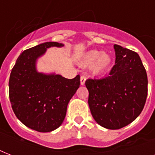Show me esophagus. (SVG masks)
I'll use <instances>...</instances> for the list:
<instances>
[{"label":"esophagus","mask_w":155,"mask_h":155,"mask_svg":"<svg viewBox=\"0 0 155 155\" xmlns=\"http://www.w3.org/2000/svg\"><path fill=\"white\" fill-rule=\"evenodd\" d=\"M85 81H86V76L85 75H81V77H80V84L81 85H84Z\"/></svg>","instance_id":"obj_1"}]
</instances>
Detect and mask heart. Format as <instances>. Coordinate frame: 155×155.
<instances>
[{
	"label": "heart",
	"mask_w": 155,
	"mask_h": 155,
	"mask_svg": "<svg viewBox=\"0 0 155 155\" xmlns=\"http://www.w3.org/2000/svg\"><path fill=\"white\" fill-rule=\"evenodd\" d=\"M82 63L84 65H90L93 63L92 69L95 72H102L109 67L111 58L107 54H101L98 51H90L84 54Z\"/></svg>",
	"instance_id": "obj_1"
}]
</instances>
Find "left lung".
<instances>
[{"label": "left lung", "instance_id": "left-lung-1", "mask_svg": "<svg viewBox=\"0 0 155 155\" xmlns=\"http://www.w3.org/2000/svg\"><path fill=\"white\" fill-rule=\"evenodd\" d=\"M115 65L108 76L85 81L92 117L100 125L118 130L134 121L147 101L148 80L137 53L114 45Z\"/></svg>", "mask_w": 155, "mask_h": 155}]
</instances>
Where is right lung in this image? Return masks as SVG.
<instances>
[{
    "label": "right lung",
    "instance_id": "obj_1",
    "mask_svg": "<svg viewBox=\"0 0 155 155\" xmlns=\"http://www.w3.org/2000/svg\"><path fill=\"white\" fill-rule=\"evenodd\" d=\"M62 46L47 42L25 50L11 71L8 96L13 113L25 126L38 132H51L62 125L68 102L80 85V75L66 79L36 71V59L47 48Z\"/></svg>",
    "mask_w": 155,
    "mask_h": 155
}]
</instances>
